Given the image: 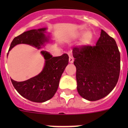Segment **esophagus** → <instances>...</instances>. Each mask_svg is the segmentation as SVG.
<instances>
[{
  "label": "esophagus",
  "instance_id": "esophagus-1",
  "mask_svg": "<svg viewBox=\"0 0 128 128\" xmlns=\"http://www.w3.org/2000/svg\"><path fill=\"white\" fill-rule=\"evenodd\" d=\"M74 58H73L72 57H71V56H70V57H69V62H70V63H72L73 62H74Z\"/></svg>",
  "mask_w": 128,
  "mask_h": 128
}]
</instances>
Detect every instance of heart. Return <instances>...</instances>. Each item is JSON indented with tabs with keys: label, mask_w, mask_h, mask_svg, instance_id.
Returning a JSON list of instances; mask_svg holds the SVG:
<instances>
[{
	"label": "heart",
	"mask_w": 128,
	"mask_h": 128,
	"mask_svg": "<svg viewBox=\"0 0 128 128\" xmlns=\"http://www.w3.org/2000/svg\"><path fill=\"white\" fill-rule=\"evenodd\" d=\"M93 38V36L91 32L88 31L84 35V36L82 38V43L84 44H89L91 43L92 40Z\"/></svg>",
	"instance_id": "1"
}]
</instances>
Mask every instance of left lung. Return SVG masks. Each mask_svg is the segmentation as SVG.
<instances>
[{
    "label": "left lung",
    "instance_id": "obj_1",
    "mask_svg": "<svg viewBox=\"0 0 128 128\" xmlns=\"http://www.w3.org/2000/svg\"><path fill=\"white\" fill-rule=\"evenodd\" d=\"M72 52L79 94L90 101L108 96L117 84L120 70V55L115 40L101 29L96 46H76Z\"/></svg>",
    "mask_w": 128,
    "mask_h": 128
}]
</instances>
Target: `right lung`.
<instances>
[{
	"instance_id": "1",
	"label": "right lung",
	"mask_w": 128,
	"mask_h": 128,
	"mask_svg": "<svg viewBox=\"0 0 128 128\" xmlns=\"http://www.w3.org/2000/svg\"><path fill=\"white\" fill-rule=\"evenodd\" d=\"M46 29H32L15 37L10 46V50L20 44H29L40 48L48 40L44 32ZM46 60L44 69L38 76L24 81L18 82L11 79L13 86L22 97L35 102H44L51 99L56 94L63 71L68 63V56L52 57L48 52L42 51Z\"/></svg>"
}]
</instances>
